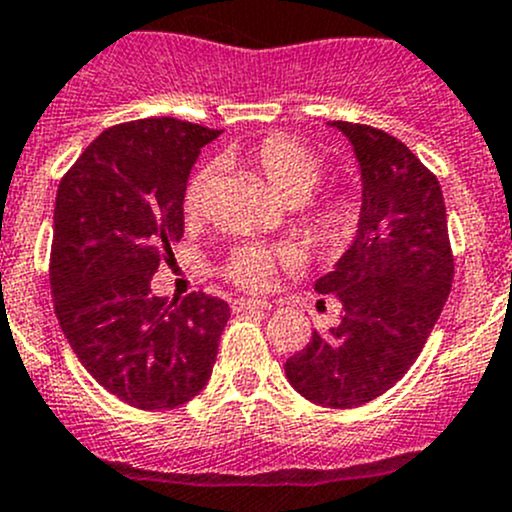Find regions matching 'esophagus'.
<instances>
[{"instance_id": "34e87169", "label": "esophagus", "mask_w": 512, "mask_h": 512, "mask_svg": "<svg viewBox=\"0 0 512 512\" xmlns=\"http://www.w3.org/2000/svg\"><path fill=\"white\" fill-rule=\"evenodd\" d=\"M263 308H268L266 301H256V298H239V301H234V311L241 313V311H263Z\"/></svg>"}]
</instances>
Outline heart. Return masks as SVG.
Here are the masks:
<instances>
[{
	"mask_svg": "<svg viewBox=\"0 0 512 512\" xmlns=\"http://www.w3.org/2000/svg\"><path fill=\"white\" fill-rule=\"evenodd\" d=\"M246 159L291 204L306 201L318 189L323 174H326L321 156L311 146L283 134H271L258 141L254 149H249ZM214 179V164L201 166V169L191 174L184 191V214L189 219H196L206 209ZM358 224H361V206H358V201L351 194H343V191L313 201V204L303 209L301 216V226L308 234V239L328 251H338L351 244V239L358 231ZM291 258V249H286V246L249 244L236 249L234 254L226 258L221 273L231 283L244 288V291L263 293L271 288L276 273L283 266H288Z\"/></svg>",
	"mask_w": 512,
	"mask_h": 512,
	"instance_id": "heart-1",
	"label": "heart"
}]
</instances>
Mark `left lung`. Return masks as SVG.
<instances>
[{"label":"left lung","mask_w":512,"mask_h":512,"mask_svg":"<svg viewBox=\"0 0 512 512\" xmlns=\"http://www.w3.org/2000/svg\"><path fill=\"white\" fill-rule=\"evenodd\" d=\"M361 164V224L336 268L316 281L343 316L286 361L303 398L356 408L396 386L416 363L453 283L443 191L433 171L396 136L333 121Z\"/></svg>","instance_id":"8db88e82"}]
</instances>
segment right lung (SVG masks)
I'll use <instances>...</instances> for the list:
<instances>
[{
  "instance_id": "obj_1",
  "label": "right lung",
  "mask_w": 512,
  "mask_h": 512,
  "mask_svg": "<svg viewBox=\"0 0 512 512\" xmlns=\"http://www.w3.org/2000/svg\"><path fill=\"white\" fill-rule=\"evenodd\" d=\"M221 131L171 119L109 126L62 176L54 206V311L82 366L141 411L184 406L211 378L229 303L166 301L151 276L184 236V191Z\"/></svg>"
}]
</instances>
